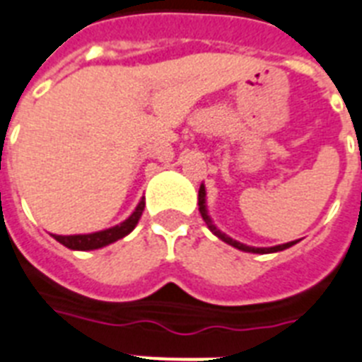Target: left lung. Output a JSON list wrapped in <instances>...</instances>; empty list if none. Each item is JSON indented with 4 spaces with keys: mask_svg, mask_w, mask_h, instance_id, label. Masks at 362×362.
<instances>
[{
    "mask_svg": "<svg viewBox=\"0 0 362 362\" xmlns=\"http://www.w3.org/2000/svg\"><path fill=\"white\" fill-rule=\"evenodd\" d=\"M198 205H199V213H202V218L205 220V223L209 226V229L216 235L218 238H222L223 242H228V244H231L233 247H237V250H242V252H252V253H274V252H281V250H286V247H291L292 244H296V242H286V244H281V246H274V247H252V246H246V244H240V242L233 240V238H229L228 235H223L220 229H216V226H214L213 222H211V218H209L207 214V209H205V187H199V194H198Z\"/></svg>",
    "mask_w": 362,
    "mask_h": 362,
    "instance_id": "8db88e82",
    "label": "left lung"
}]
</instances>
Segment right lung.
Wrapping results in <instances>:
<instances>
[{
  "label": "right lung",
  "instance_id": "obj_1",
  "mask_svg": "<svg viewBox=\"0 0 362 362\" xmlns=\"http://www.w3.org/2000/svg\"><path fill=\"white\" fill-rule=\"evenodd\" d=\"M144 199L139 203V207L134 209V213L131 214L125 222H122L120 226L116 228L105 229V231L90 233V235H70V237H62V235H53L55 240H59L62 246L70 247V250H98V247H103L107 244H112V242L120 240L125 235H129L134 229V226L139 223L140 216H142V211H144Z\"/></svg>",
  "mask_w": 362,
  "mask_h": 362
}]
</instances>
